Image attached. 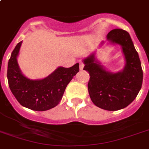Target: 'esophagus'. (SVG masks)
<instances>
[{
  "instance_id": "obj_1",
  "label": "esophagus",
  "mask_w": 149,
  "mask_h": 149,
  "mask_svg": "<svg viewBox=\"0 0 149 149\" xmlns=\"http://www.w3.org/2000/svg\"><path fill=\"white\" fill-rule=\"evenodd\" d=\"M84 68V63H79V70H83Z\"/></svg>"
}]
</instances>
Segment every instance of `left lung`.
Masks as SVG:
<instances>
[{"label":"left lung","instance_id":"1","mask_svg":"<svg viewBox=\"0 0 149 149\" xmlns=\"http://www.w3.org/2000/svg\"><path fill=\"white\" fill-rule=\"evenodd\" d=\"M107 40L121 46L125 58L124 69L118 72L107 71L93 53L84 58V70L91 76L88 91L93 104L107 111H118L136 98L142 85L143 72L139 54L127 31L113 29L107 34Z\"/></svg>","mask_w":149,"mask_h":149}]
</instances>
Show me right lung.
I'll list each match as a JSON object with an SVG mask.
<instances>
[{
    "label": "right lung",
    "instance_id": "1",
    "mask_svg": "<svg viewBox=\"0 0 149 149\" xmlns=\"http://www.w3.org/2000/svg\"><path fill=\"white\" fill-rule=\"evenodd\" d=\"M22 41L17 43L8 61V84L13 95L24 107L44 111L58 105L68 84L79 72V63L72 67L59 66L44 79H30L24 77L17 64Z\"/></svg>",
    "mask_w": 149,
    "mask_h": 149
}]
</instances>
